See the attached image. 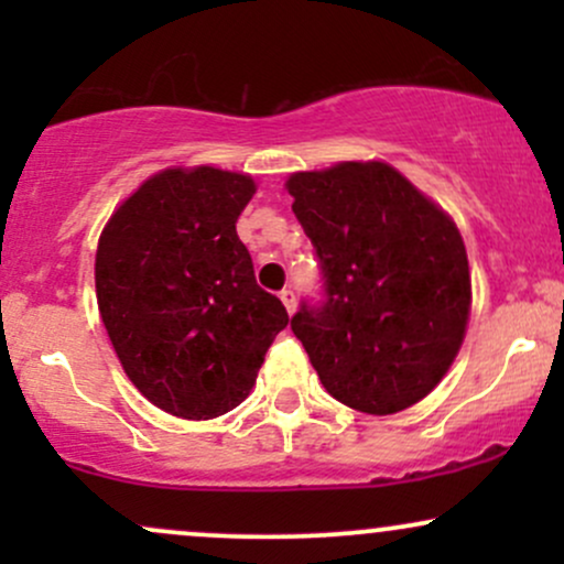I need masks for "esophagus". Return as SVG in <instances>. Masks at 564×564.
Here are the masks:
<instances>
[{
    "label": "esophagus",
    "instance_id": "obj_1",
    "mask_svg": "<svg viewBox=\"0 0 564 564\" xmlns=\"http://www.w3.org/2000/svg\"><path fill=\"white\" fill-rule=\"evenodd\" d=\"M281 302H283V307L289 310V313H294V310H296V294L291 289L281 291Z\"/></svg>",
    "mask_w": 564,
    "mask_h": 564
}]
</instances>
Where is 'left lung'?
Wrapping results in <instances>:
<instances>
[{"instance_id":"1","label":"left lung","mask_w":564,"mask_h":564,"mask_svg":"<svg viewBox=\"0 0 564 564\" xmlns=\"http://www.w3.org/2000/svg\"><path fill=\"white\" fill-rule=\"evenodd\" d=\"M286 187L323 281V302H302L291 332L323 387L377 416L419 403L448 373L467 332L462 232L381 161L296 172Z\"/></svg>"}]
</instances>
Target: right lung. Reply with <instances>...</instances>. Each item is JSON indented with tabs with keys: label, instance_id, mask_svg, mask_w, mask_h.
<instances>
[{
	"label": "right lung",
	"instance_id": "add662e5",
	"mask_svg": "<svg viewBox=\"0 0 564 564\" xmlns=\"http://www.w3.org/2000/svg\"><path fill=\"white\" fill-rule=\"evenodd\" d=\"M249 174L164 170L108 219L97 243L100 318L132 384L180 419H215L257 381L283 332L281 300L257 286L236 232Z\"/></svg>",
	"mask_w": 564,
	"mask_h": 564
}]
</instances>
